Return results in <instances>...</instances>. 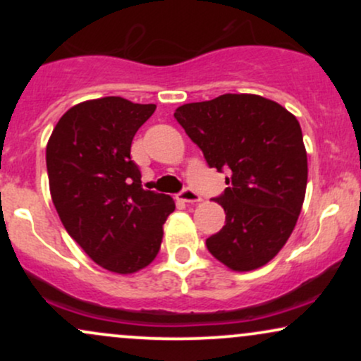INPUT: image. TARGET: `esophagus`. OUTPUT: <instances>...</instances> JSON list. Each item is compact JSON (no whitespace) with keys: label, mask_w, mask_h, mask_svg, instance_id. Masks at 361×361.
Segmentation results:
<instances>
[{"label":"esophagus","mask_w":361,"mask_h":361,"mask_svg":"<svg viewBox=\"0 0 361 361\" xmlns=\"http://www.w3.org/2000/svg\"><path fill=\"white\" fill-rule=\"evenodd\" d=\"M178 197H180V200L186 202V204H197V202L202 200L200 195H198V193L195 192V190H192V188H183V190H181V192H180V195H178Z\"/></svg>","instance_id":"1"}]
</instances>
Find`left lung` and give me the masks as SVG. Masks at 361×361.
<instances>
[{"mask_svg":"<svg viewBox=\"0 0 361 361\" xmlns=\"http://www.w3.org/2000/svg\"><path fill=\"white\" fill-rule=\"evenodd\" d=\"M210 168L229 185L215 200L226 226L207 239L214 258L251 271L276 256L295 227L307 186V152L299 120L258 94H221L175 111Z\"/></svg>","mask_w":361,"mask_h":361,"instance_id":"obj_1","label":"left lung"}]
</instances>
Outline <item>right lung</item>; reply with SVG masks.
I'll list each match as a JSON object with an SVG mask.
<instances>
[{
  "instance_id": "1",
  "label": "right lung",
  "mask_w": 361,
  "mask_h": 361,
  "mask_svg": "<svg viewBox=\"0 0 361 361\" xmlns=\"http://www.w3.org/2000/svg\"><path fill=\"white\" fill-rule=\"evenodd\" d=\"M154 110L120 97L82 102L62 115L45 151L62 226L94 263L120 275L156 258L175 210L169 195L142 188L130 157L135 132Z\"/></svg>"
}]
</instances>
